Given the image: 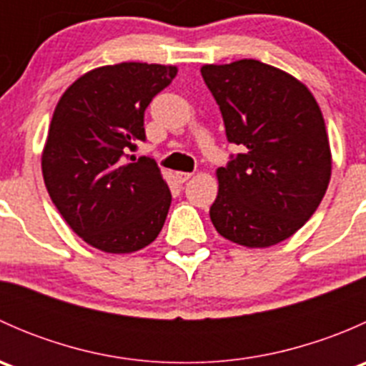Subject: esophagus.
<instances>
[{
    "mask_svg": "<svg viewBox=\"0 0 366 366\" xmlns=\"http://www.w3.org/2000/svg\"><path fill=\"white\" fill-rule=\"evenodd\" d=\"M177 180H179V182H187V180L191 179V177H193V173H189V172H177Z\"/></svg>",
    "mask_w": 366,
    "mask_h": 366,
    "instance_id": "esophagus-1",
    "label": "esophagus"
}]
</instances>
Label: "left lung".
<instances>
[{
  "label": "left lung",
  "mask_w": 366,
  "mask_h": 366,
  "mask_svg": "<svg viewBox=\"0 0 366 366\" xmlns=\"http://www.w3.org/2000/svg\"><path fill=\"white\" fill-rule=\"evenodd\" d=\"M230 143L241 145L216 169L210 221L246 248H269L294 235L317 210L331 179V149L312 92L258 60L204 65Z\"/></svg>",
  "instance_id": "8db88e82"
}]
</instances>
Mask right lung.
Wrapping results in <instances>:
<instances>
[{"mask_svg": "<svg viewBox=\"0 0 366 366\" xmlns=\"http://www.w3.org/2000/svg\"><path fill=\"white\" fill-rule=\"evenodd\" d=\"M177 70L139 61L97 67L77 77L54 108L44 182L69 227L101 252H138L164 224L172 193L159 166L124 157L145 142L147 106Z\"/></svg>", "mask_w": 366, "mask_h": 366, "instance_id": "obj_1", "label": "right lung"}]
</instances>
